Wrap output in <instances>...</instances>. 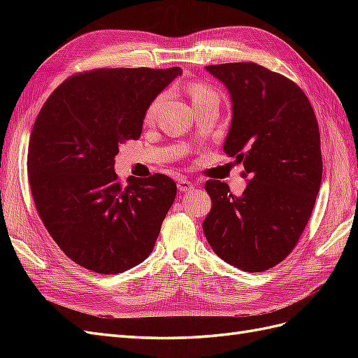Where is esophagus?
<instances>
[{
	"label": "esophagus",
	"instance_id": "34e87169",
	"mask_svg": "<svg viewBox=\"0 0 358 358\" xmlns=\"http://www.w3.org/2000/svg\"><path fill=\"white\" fill-rule=\"evenodd\" d=\"M178 189L182 191V192H189V191L194 189V183L189 182L188 179L180 178V179L178 180Z\"/></svg>",
	"mask_w": 358,
	"mask_h": 358
}]
</instances>
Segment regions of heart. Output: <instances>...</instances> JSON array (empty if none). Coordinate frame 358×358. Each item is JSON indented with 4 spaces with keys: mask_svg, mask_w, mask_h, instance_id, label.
<instances>
[{
    "mask_svg": "<svg viewBox=\"0 0 358 358\" xmlns=\"http://www.w3.org/2000/svg\"><path fill=\"white\" fill-rule=\"evenodd\" d=\"M188 94L192 100V104L197 106L206 100H210V99H220L218 92H216L215 88H212L210 85L204 83V82H192L188 85ZM166 100V94H159L158 96L152 100V103L149 104V107L146 109V115L145 119L146 122H152L155 121V117L161 109L162 103Z\"/></svg>",
    "mask_w": 358,
    "mask_h": 358,
    "instance_id": "b5f03b06",
    "label": "heart"
}]
</instances>
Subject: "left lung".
Instances as JSON below:
<instances>
[{
	"label": "left lung",
	"mask_w": 358,
	"mask_h": 358,
	"mask_svg": "<svg viewBox=\"0 0 358 358\" xmlns=\"http://www.w3.org/2000/svg\"><path fill=\"white\" fill-rule=\"evenodd\" d=\"M231 95L224 152L243 162L251 180L241 197L210 179L212 209L203 231L213 252L257 273L285 259L310 218L322 178L318 121L306 94L255 62L208 66Z\"/></svg>",
	"instance_id": "1"
}]
</instances>
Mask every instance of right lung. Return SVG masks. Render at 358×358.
I'll return each instance as SVG.
<instances>
[{
    "mask_svg": "<svg viewBox=\"0 0 358 358\" xmlns=\"http://www.w3.org/2000/svg\"><path fill=\"white\" fill-rule=\"evenodd\" d=\"M171 69H94L53 91L32 127L28 179L37 212L61 251L103 275L152 252L178 187L155 173L119 180V146L142 134L146 109L179 76Z\"/></svg>",
    "mask_w": 358,
    "mask_h": 358,
    "instance_id": "add662e5",
    "label": "right lung"
}]
</instances>
